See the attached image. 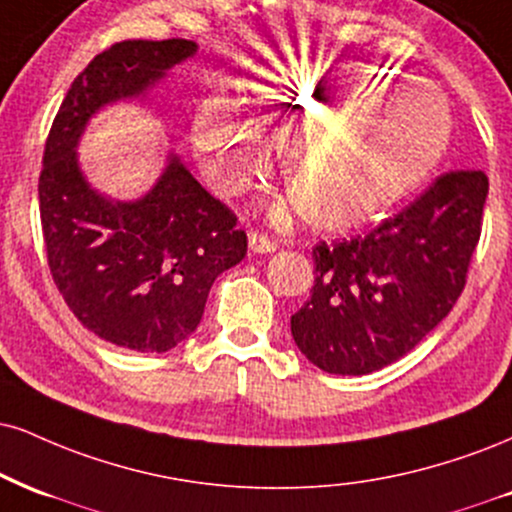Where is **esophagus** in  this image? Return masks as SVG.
I'll use <instances>...</instances> for the list:
<instances>
[{
	"label": "esophagus",
	"instance_id": "obj_1",
	"mask_svg": "<svg viewBox=\"0 0 512 512\" xmlns=\"http://www.w3.org/2000/svg\"><path fill=\"white\" fill-rule=\"evenodd\" d=\"M248 245H250L252 252H260V255H264V252H274L276 250L274 240H269L267 236H262V233H257V231L248 233Z\"/></svg>",
	"mask_w": 512,
	"mask_h": 512
}]
</instances>
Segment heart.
Wrapping results in <instances>:
<instances>
[{"label": "heart", "mask_w": 512, "mask_h": 512, "mask_svg": "<svg viewBox=\"0 0 512 512\" xmlns=\"http://www.w3.org/2000/svg\"><path fill=\"white\" fill-rule=\"evenodd\" d=\"M360 64L279 61L248 83L245 119L226 100L193 112V145L214 193H243L281 140V174L310 226L348 231L408 197L451 135L443 97ZM357 115L346 127H336Z\"/></svg>", "instance_id": "1"}]
</instances>
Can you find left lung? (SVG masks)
Masks as SVG:
<instances>
[{"instance_id":"obj_1","label":"left lung","mask_w":512,"mask_h":512,"mask_svg":"<svg viewBox=\"0 0 512 512\" xmlns=\"http://www.w3.org/2000/svg\"><path fill=\"white\" fill-rule=\"evenodd\" d=\"M489 178L451 171L367 236L319 243L310 300L291 334L329 374H369L410 353L465 288Z\"/></svg>"}]
</instances>
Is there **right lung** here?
I'll return each instance as SVG.
<instances>
[{
	"label": "right lung",
	"mask_w": 512,
	"mask_h": 512,
	"mask_svg": "<svg viewBox=\"0 0 512 512\" xmlns=\"http://www.w3.org/2000/svg\"><path fill=\"white\" fill-rule=\"evenodd\" d=\"M195 52L193 40L104 49L71 83L42 157L40 219L54 283L85 329L138 353H164L193 334L214 279L243 260L248 238L176 152L150 190L114 200L80 169L78 143L92 116L143 102Z\"/></svg>",
	"instance_id": "obj_1"
}]
</instances>
